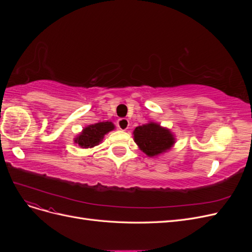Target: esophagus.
<instances>
[{
    "label": "esophagus",
    "mask_w": 252,
    "mask_h": 252,
    "mask_svg": "<svg viewBox=\"0 0 252 252\" xmlns=\"http://www.w3.org/2000/svg\"><path fill=\"white\" fill-rule=\"evenodd\" d=\"M118 127L121 130H126L129 127V121L127 119H119L118 120Z\"/></svg>",
    "instance_id": "1"
}]
</instances>
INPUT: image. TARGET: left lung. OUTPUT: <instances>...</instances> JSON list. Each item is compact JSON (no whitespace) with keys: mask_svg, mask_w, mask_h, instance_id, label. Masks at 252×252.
Segmentation results:
<instances>
[{"mask_svg":"<svg viewBox=\"0 0 252 252\" xmlns=\"http://www.w3.org/2000/svg\"><path fill=\"white\" fill-rule=\"evenodd\" d=\"M133 139L139 148L148 157H157L166 152L175 142L174 135L169 129L154 122L136 127L133 131Z\"/></svg>","mask_w":252,"mask_h":252,"instance_id":"left-lung-1","label":"left lung"}]
</instances>
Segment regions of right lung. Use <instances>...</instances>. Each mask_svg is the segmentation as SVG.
I'll list each match as a JSON object with an SVG mask.
<instances>
[{"label":"right lung","mask_w":252,"mask_h":252,"mask_svg":"<svg viewBox=\"0 0 252 252\" xmlns=\"http://www.w3.org/2000/svg\"><path fill=\"white\" fill-rule=\"evenodd\" d=\"M114 125L111 122H100L89 125L83 129V131L75 138L74 143L79 144L82 148H93L100 144L106 133L113 130Z\"/></svg>","instance_id":"add662e5"}]
</instances>
